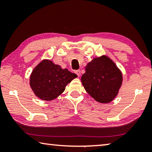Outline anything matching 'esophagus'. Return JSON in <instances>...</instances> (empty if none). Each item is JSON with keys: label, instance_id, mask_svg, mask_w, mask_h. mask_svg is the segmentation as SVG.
<instances>
[{"label": "esophagus", "instance_id": "1", "mask_svg": "<svg viewBox=\"0 0 152 152\" xmlns=\"http://www.w3.org/2000/svg\"><path fill=\"white\" fill-rule=\"evenodd\" d=\"M75 73L77 74V76H78V77L79 76H80V70H76L75 71Z\"/></svg>", "mask_w": 152, "mask_h": 152}]
</instances>
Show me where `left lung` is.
Instances as JSON below:
<instances>
[{
  "label": "left lung",
  "mask_w": 152,
  "mask_h": 152,
  "mask_svg": "<svg viewBox=\"0 0 152 152\" xmlns=\"http://www.w3.org/2000/svg\"><path fill=\"white\" fill-rule=\"evenodd\" d=\"M81 82L86 91L95 101L109 103L118 94L123 75L111 59L102 56L87 64Z\"/></svg>",
  "instance_id": "obj_1"
}]
</instances>
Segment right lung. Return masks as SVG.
<instances>
[{"instance_id":"add662e5","label":"right lung","mask_w":152,"mask_h":152,"mask_svg":"<svg viewBox=\"0 0 152 152\" xmlns=\"http://www.w3.org/2000/svg\"><path fill=\"white\" fill-rule=\"evenodd\" d=\"M77 75L68 69L43 60L33 69L30 76L29 84L34 94L43 101H52L62 93L68 84Z\"/></svg>"}]
</instances>
